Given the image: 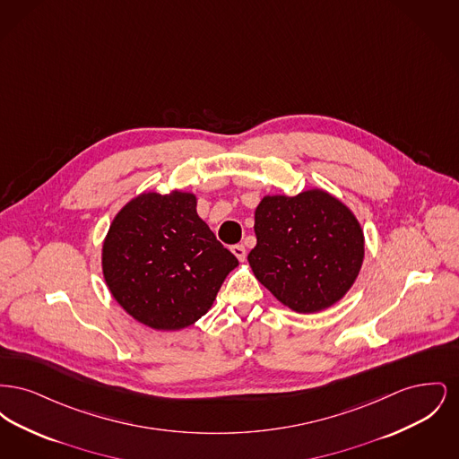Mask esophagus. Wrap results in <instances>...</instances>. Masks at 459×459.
Listing matches in <instances>:
<instances>
[{"label":"esophagus","instance_id":"34e87169","mask_svg":"<svg viewBox=\"0 0 459 459\" xmlns=\"http://www.w3.org/2000/svg\"><path fill=\"white\" fill-rule=\"evenodd\" d=\"M230 251H232V255H234L239 262H244V260H246V249H244V246H242V244H236V246H232V247H230Z\"/></svg>","mask_w":459,"mask_h":459}]
</instances>
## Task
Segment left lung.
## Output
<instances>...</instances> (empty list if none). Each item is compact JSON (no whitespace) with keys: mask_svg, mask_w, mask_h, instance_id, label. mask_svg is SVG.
Wrapping results in <instances>:
<instances>
[{"mask_svg":"<svg viewBox=\"0 0 459 459\" xmlns=\"http://www.w3.org/2000/svg\"><path fill=\"white\" fill-rule=\"evenodd\" d=\"M255 234L256 246L247 255L255 277L296 313H318L339 303L365 260L359 220L320 187L296 196H263Z\"/></svg>","mask_w":459,"mask_h":459,"instance_id":"left-lung-1","label":"left lung"}]
</instances>
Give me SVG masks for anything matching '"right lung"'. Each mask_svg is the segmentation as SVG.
Listing matches in <instances>:
<instances>
[{"mask_svg": "<svg viewBox=\"0 0 459 459\" xmlns=\"http://www.w3.org/2000/svg\"><path fill=\"white\" fill-rule=\"evenodd\" d=\"M195 193H141L109 223L101 270L113 299L153 330L196 324L239 264L199 219Z\"/></svg>", "mask_w": 459, "mask_h": 459, "instance_id": "right-lung-1", "label": "right lung"}]
</instances>
